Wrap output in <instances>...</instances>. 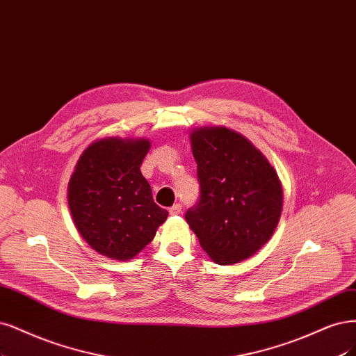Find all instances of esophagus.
Listing matches in <instances>:
<instances>
[{
	"instance_id": "obj_1",
	"label": "esophagus",
	"mask_w": 356,
	"mask_h": 356,
	"mask_svg": "<svg viewBox=\"0 0 356 356\" xmlns=\"http://www.w3.org/2000/svg\"><path fill=\"white\" fill-rule=\"evenodd\" d=\"M181 212H182V206H181L179 203L174 204L172 207H169V213H170V215H179Z\"/></svg>"
}]
</instances>
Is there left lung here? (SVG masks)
Masks as SVG:
<instances>
[{"label": "left lung", "mask_w": 356, "mask_h": 356, "mask_svg": "<svg viewBox=\"0 0 356 356\" xmlns=\"http://www.w3.org/2000/svg\"><path fill=\"white\" fill-rule=\"evenodd\" d=\"M200 199L186 220L219 265L248 259L274 234L283 187L268 159L241 134L203 127L190 134Z\"/></svg>", "instance_id": "8db88e82"}]
</instances>
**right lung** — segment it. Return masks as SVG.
<instances>
[{
	"label": "right lung",
	"instance_id": "obj_1",
	"mask_svg": "<svg viewBox=\"0 0 356 356\" xmlns=\"http://www.w3.org/2000/svg\"><path fill=\"white\" fill-rule=\"evenodd\" d=\"M150 150L144 138H103L81 154L67 187L69 209L79 234L110 259L136 257L168 211L153 200L140 166Z\"/></svg>",
	"mask_w": 356,
	"mask_h": 356
}]
</instances>
